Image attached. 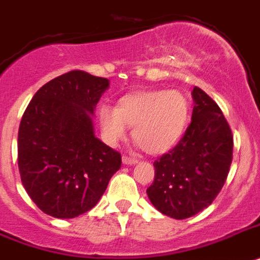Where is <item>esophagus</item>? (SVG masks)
<instances>
[{
	"label": "esophagus",
	"mask_w": 260,
	"mask_h": 260,
	"mask_svg": "<svg viewBox=\"0 0 260 260\" xmlns=\"http://www.w3.org/2000/svg\"><path fill=\"white\" fill-rule=\"evenodd\" d=\"M123 164L124 165H135V164H137V160L136 158H132V157L123 156Z\"/></svg>",
	"instance_id": "obj_1"
}]
</instances>
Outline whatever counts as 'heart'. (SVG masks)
Returning a JSON list of instances; mask_svg holds the SVG:
<instances>
[{"label":"heart","instance_id":"1","mask_svg":"<svg viewBox=\"0 0 260 260\" xmlns=\"http://www.w3.org/2000/svg\"><path fill=\"white\" fill-rule=\"evenodd\" d=\"M189 100L177 89H149L128 93L116 108L103 106L99 123L106 140L117 144L132 126V137L148 154L169 152L180 141L189 120Z\"/></svg>","mask_w":260,"mask_h":260}]
</instances>
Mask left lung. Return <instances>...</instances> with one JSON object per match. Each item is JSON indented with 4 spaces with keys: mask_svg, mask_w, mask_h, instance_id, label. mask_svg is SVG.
Wrapping results in <instances>:
<instances>
[{
    "mask_svg": "<svg viewBox=\"0 0 260 260\" xmlns=\"http://www.w3.org/2000/svg\"><path fill=\"white\" fill-rule=\"evenodd\" d=\"M191 123L169 153L153 162L154 181L147 189L150 202L174 219L193 217L221 191L233 161V134L221 108L194 87Z\"/></svg>",
    "mask_w": 260,
    "mask_h": 260,
    "instance_id": "8db88e82",
    "label": "left lung"
}]
</instances>
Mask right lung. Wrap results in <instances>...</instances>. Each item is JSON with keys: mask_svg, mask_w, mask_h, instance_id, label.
Segmentation results:
<instances>
[{"mask_svg": "<svg viewBox=\"0 0 260 260\" xmlns=\"http://www.w3.org/2000/svg\"><path fill=\"white\" fill-rule=\"evenodd\" d=\"M106 78L70 71L36 92L18 131V169L43 213L69 219L91 210L120 169L121 156L93 134Z\"/></svg>", "mask_w": 260, "mask_h": 260, "instance_id": "right-lung-1", "label": "right lung"}]
</instances>
